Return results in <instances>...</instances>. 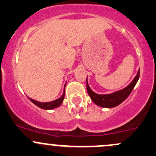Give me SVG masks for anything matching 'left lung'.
Returning a JSON list of instances; mask_svg holds the SVG:
<instances>
[{
  "instance_id": "left-lung-1",
  "label": "left lung",
  "mask_w": 156,
  "mask_h": 156,
  "mask_svg": "<svg viewBox=\"0 0 156 156\" xmlns=\"http://www.w3.org/2000/svg\"><path fill=\"white\" fill-rule=\"evenodd\" d=\"M139 77H140V70H138L136 76L127 87L112 93H109V94H98L92 90L88 84L87 78V93L92 101L96 105L106 108H114L117 107V105H119L127 99L128 96L133 90L134 86L138 81Z\"/></svg>"
}]
</instances>
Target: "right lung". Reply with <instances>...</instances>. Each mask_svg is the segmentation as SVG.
Returning <instances> with one entry per match:
<instances>
[{"label": "right lung", "mask_w": 156, "mask_h": 156, "mask_svg": "<svg viewBox=\"0 0 156 156\" xmlns=\"http://www.w3.org/2000/svg\"><path fill=\"white\" fill-rule=\"evenodd\" d=\"M66 84V82L65 84H64V88H63V94H62V96H60V98H58L57 99L54 100V101H48V102H41V101H37V100L32 99H30V98H29V97L28 98H29V99H30V101H32V102L34 103V105H36L38 106L39 108H42V109H44V110L55 109V108H56L57 107H59V106L61 105L62 102H63V99H64Z\"/></svg>", "instance_id": "1"}]
</instances>
